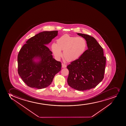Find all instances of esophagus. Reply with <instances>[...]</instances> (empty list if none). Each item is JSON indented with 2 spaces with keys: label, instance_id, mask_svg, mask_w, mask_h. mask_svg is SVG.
Wrapping results in <instances>:
<instances>
[{
  "label": "esophagus",
  "instance_id": "esophagus-1",
  "mask_svg": "<svg viewBox=\"0 0 126 126\" xmlns=\"http://www.w3.org/2000/svg\"><path fill=\"white\" fill-rule=\"evenodd\" d=\"M66 65L65 64H62V67L66 68Z\"/></svg>",
  "mask_w": 126,
  "mask_h": 126
}]
</instances>
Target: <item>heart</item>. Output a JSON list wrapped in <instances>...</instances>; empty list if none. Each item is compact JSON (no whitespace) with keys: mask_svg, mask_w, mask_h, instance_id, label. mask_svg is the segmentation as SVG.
<instances>
[{"mask_svg":"<svg viewBox=\"0 0 126 126\" xmlns=\"http://www.w3.org/2000/svg\"><path fill=\"white\" fill-rule=\"evenodd\" d=\"M87 42L84 38L62 35L57 40V44L51 45V50L57 59L62 57L61 50H63L64 58L67 61H73L79 58L87 48Z\"/></svg>","mask_w":126,"mask_h":126,"instance_id":"b5f03b06","label":"heart"}]
</instances>
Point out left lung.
<instances>
[{
  "label": "left lung",
  "mask_w": 126,
  "mask_h": 126,
  "mask_svg": "<svg viewBox=\"0 0 126 126\" xmlns=\"http://www.w3.org/2000/svg\"><path fill=\"white\" fill-rule=\"evenodd\" d=\"M85 39L88 49L67 66L69 74L68 85L79 91L94 88L104 78L106 58L103 48L94 37L77 33Z\"/></svg>",
  "instance_id": "8db88e82"
}]
</instances>
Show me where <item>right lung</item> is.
Returning <instances> with one entry per match:
<instances>
[{
	"mask_svg": "<svg viewBox=\"0 0 126 126\" xmlns=\"http://www.w3.org/2000/svg\"><path fill=\"white\" fill-rule=\"evenodd\" d=\"M58 31H44L26 42L18 54V73L28 87L41 89L51 84L56 74L61 70V62L53 58L45 45L56 37ZM38 57L39 62L33 58Z\"/></svg>",
	"mask_w": 126,
	"mask_h": 126,
	"instance_id": "add662e5",
	"label": "right lung"
}]
</instances>
